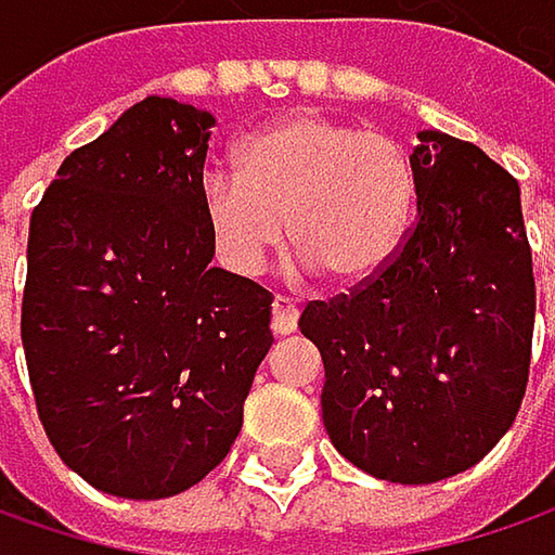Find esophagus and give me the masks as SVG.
<instances>
[{"instance_id": "obj_1", "label": "esophagus", "mask_w": 555, "mask_h": 555, "mask_svg": "<svg viewBox=\"0 0 555 555\" xmlns=\"http://www.w3.org/2000/svg\"><path fill=\"white\" fill-rule=\"evenodd\" d=\"M298 327V305L288 295L273 298V331L276 334H292Z\"/></svg>"}]
</instances>
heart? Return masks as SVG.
Here are the masks:
<instances>
[{"label":"heart","instance_id":"b5f03b06","mask_svg":"<svg viewBox=\"0 0 555 555\" xmlns=\"http://www.w3.org/2000/svg\"><path fill=\"white\" fill-rule=\"evenodd\" d=\"M231 176L202 182V215L221 263L257 276L288 241L337 285L379 276L404 244L417 179L408 151L357 121L298 112L247 134Z\"/></svg>","mask_w":555,"mask_h":555}]
</instances>
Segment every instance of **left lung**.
I'll return each mask as SVG.
<instances>
[{
	"label": "left lung",
	"mask_w": 555,
	"mask_h": 555,
	"mask_svg": "<svg viewBox=\"0 0 555 555\" xmlns=\"http://www.w3.org/2000/svg\"><path fill=\"white\" fill-rule=\"evenodd\" d=\"M417 215L379 276L308 301L321 414L357 469L430 486L476 466L517 417L537 285L517 179L469 141L421 131Z\"/></svg>",
	"instance_id": "1"
}]
</instances>
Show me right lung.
Segmentation results:
<instances>
[{
    "mask_svg": "<svg viewBox=\"0 0 555 555\" xmlns=\"http://www.w3.org/2000/svg\"><path fill=\"white\" fill-rule=\"evenodd\" d=\"M211 128L147 95L76 147L31 211L22 344L38 417L56 456L118 499L202 482L273 344L270 292L208 267Z\"/></svg>",
    "mask_w": 555,
    "mask_h": 555,
    "instance_id": "right-lung-1",
    "label": "right lung"
}]
</instances>
